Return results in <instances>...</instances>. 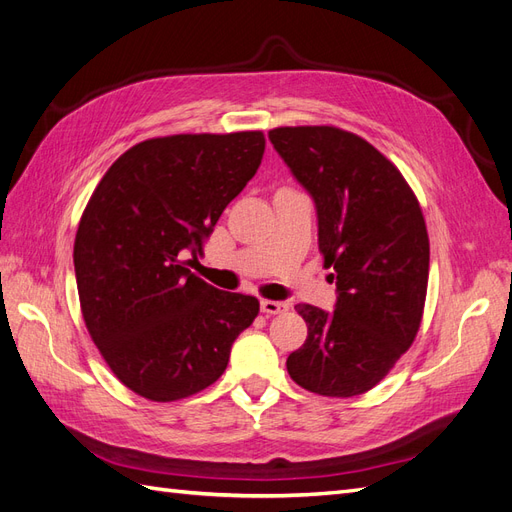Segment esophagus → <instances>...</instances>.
<instances>
[{"mask_svg":"<svg viewBox=\"0 0 512 512\" xmlns=\"http://www.w3.org/2000/svg\"><path fill=\"white\" fill-rule=\"evenodd\" d=\"M260 309H262V314L275 316V314H284L286 309H288V303H284V301H271V299H262V301H260Z\"/></svg>","mask_w":512,"mask_h":512,"instance_id":"obj_1","label":"esophagus"}]
</instances>
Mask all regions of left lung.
<instances>
[{
    "instance_id": "obj_1",
    "label": "left lung",
    "mask_w": 512,
    "mask_h": 512,
    "mask_svg": "<svg viewBox=\"0 0 512 512\" xmlns=\"http://www.w3.org/2000/svg\"><path fill=\"white\" fill-rule=\"evenodd\" d=\"M269 141L314 200L318 247L337 286L333 312L297 305L307 339L288 356V374L318 395H361L421 327L429 277L421 205L395 164L352 132L275 128Z\"/></svg>"
}]
</instances>
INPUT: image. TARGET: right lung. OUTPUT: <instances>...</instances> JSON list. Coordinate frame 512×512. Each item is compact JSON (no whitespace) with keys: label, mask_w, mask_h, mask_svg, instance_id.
I'll return each mask as SVG.
<instances>
[{"label":"right lung","mask_w":512,"mask_h":512,"mask_svg":"<svg viewBox=\"0 0 512 512\" xmlns=\"http://www.w3.org/2000/svg\"><path fill=\"white\" fill-rule=\"evenodd\" d=\"M262 153V132L149 138L91 194L74 241L76 288L91 339L136 395L177 401L207 389L258 316L256 297L213 288L185 258L203 256Z\"/></svg>","instance_id":"obj_1"}]
</instances>
